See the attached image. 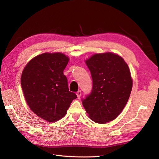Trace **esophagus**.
Listing matches in <instances>:
<instances>
[{"label": "esophagus", "mask_w": 159, "mask_h": 159, "mask_svg": "<svg viewBox=\"0 0 159 159\" xmlns=\"http://www.w3.org/2000/svg\"><path fill=\"white\" fill-rule=\"evenodd\" d=\"M76 95H77V97H78V99H80V97H81V91L80 90V91H78V92L76 93Z\"/></svg>", "instance_id": "obj_1"}]
</instances>
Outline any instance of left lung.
I'll use <instances>...</instances> for the list:
<instances>
[{
  "label": "left lung",
  "mask_w": 159,
  "mask_h": 159,
  "mask_svg": "<svg viewBox=\"0 0 159 159\" xmlns=\"http://www.w3.org/2000/svg\"><path fill=\"white\" fill-rule=\"evenodd\" d=\"M92 78V89L82 104L89 118L105 123L116 118L125 106L133 80L123 57L113 53L96 54L85 61Z\"/></svg>",
  "instance_id": "left-lung-1"
}]
</instances>
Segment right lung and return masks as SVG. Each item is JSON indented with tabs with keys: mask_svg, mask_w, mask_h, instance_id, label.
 I'll return each mask as SVG.
<instances>
[{
	"mask_svg": "<svg viewBox=\"0 0 159 159\" xmlns=\"http://www.w3.org/2000/svg\"><path fill=\"white\" fill-rule=\"evenodd\" d=\"M69 58L61 53H44L24 68L21 86L32 111L48 122L64 117L77 95L69 91L64 70Z\"/></svg>",
	"mask_w": 159,
	"mask_h": 159,
	"instance_id": "1",
	"label": "right lung"
}]
</instances>
